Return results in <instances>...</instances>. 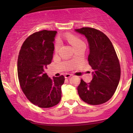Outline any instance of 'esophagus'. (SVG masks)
<instances>
[{
  "instance_id": "obj_1",
  "label": "esophagus",
  "mask_w": 133,
  "mask_h": 133,
  "mask_svg": "<svg viewBox=\"0 0 133 133\" xmlns=\"http://www.w3.org/2000/svg\"><path fill=\"white\" fill-rule=\"evenodd\" d=\"M72 76V74H66L65 75V78H69V77H71Z\"/></svg>"
}]
</instances>
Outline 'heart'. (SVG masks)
<instances>
[{
  "label": "heart",
  "mask_w": 133,
  "mask_h": 133,
  "mask_svg": "<svg viewBox=\"0 0 133 133\" xmlns=\"http://www.w3.org/2000/svg\"><path fill=\"white\" fill-rule=\"evenodd\" d=\"M65 38L69 42V43H70L74 48H75L76 46H77L78 45L81 44V43H83V42L82 41V40L80 39L79 37H76V36L71 34H67L66 35H65ZM59 46H60L59 43L58 42L56 43V44L55 45V50L57 51L59 50Z\"/></svg>",
  "instance_id": "b5f03b06"
}]
</instances>
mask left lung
Wrapping results in <instances>:
<instances>
[{
    "label": "left lung",
    "instance_id": "obj_1",
    "mask_svg": "<svg viewBox=\"0 0 133 133\" xmlns=\"http://www.w3.org/2000/svg\"><path fill=\"white\" fill-rule=\"evenodd\" d=\"M86 37L90 54L92 79L90 83L81 80L77 87L81 99L90 105H100L109 101L115 92L121 78V66L111 42L104 33L92 28L75 29Z\"/></svg>",
    "mask_w": 133,
    "mask_h": 133
}]
</instances>
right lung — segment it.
Returning <instances> with one entry per match:
<instances>
[{"mask_svg": "<svg viewBox=\"0 0 133 133\" xmlns=\"http://www.w3.org/2000/svg\"><path fill=\"white\" fill-rule=\"evenodd\" d=\"M56 31L34 32L23 42L17 60L20 85L27 99L41 108H50L59 103L63 76L51 79L45 70L52 59Z\"/></svg>", "mask_w": 133, "mask_h": 133, "instance_id": "add662e5", "label": "right lung"}]
</instances>
